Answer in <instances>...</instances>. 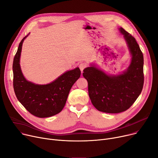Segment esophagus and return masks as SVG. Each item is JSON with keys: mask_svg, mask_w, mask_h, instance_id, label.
<instances>
[{"mask_svg": "<svg viewBox=\"0 0 158 158\" xmlns=\"http://www.w3.org/2000/svg\"><path fill=\"white\" fill-rule=\"evenodd\" d=\"M79 69L81 70V72H82L85 69H86L87 67V64L85 63H81L79 64Z\"/></svg>", "mask_w": 158, "mask_h": 158, "instance_id": "obj_1", "label": "esophagus"}]
</instances>
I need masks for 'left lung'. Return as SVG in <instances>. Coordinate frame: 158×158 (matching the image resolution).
<instances>
[{"mask_svg":"<svg viewBox=\"0 0 158 158\" xmlns=\"http://www.w3.org/2000/svg\"><path fill=\"white\" fill-rule=\"evenodd\" d=\"M132 60L127 70L118 76H107L95 66L83 70L87 80L88 94L95 108L107 113L125 111L134 104L141 94L144 83L143 56L135 38L122 27Z\"/></svg>","mask_w":158,"mask_h":158,"instance_id":"left-lung-1","label":"left lung"}]
</instances>
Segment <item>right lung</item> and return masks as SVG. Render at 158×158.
<instances>
[{
  "mask_svg": "<svg viewBox=\"0 0 158 158\" xmlns=\"http://www.w3.org/2000/svg\"><path fill=\"white\" fill-rule=\"evenodd\" d=\"M27 36L20 41L13 60L15 93L19 102L31 114L39 118L52 117L63 110L72 86L80 77L81 70L76 68L66 72L45 85L27 81L23 76L19 63L22 44Z\"/></svg>",
  "mask_w": 158,
  "mask_h": 158,
  "instance_id": "right-lung-1",
  "label": "right lung"
}]
</instances>
